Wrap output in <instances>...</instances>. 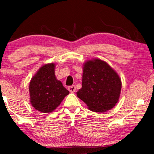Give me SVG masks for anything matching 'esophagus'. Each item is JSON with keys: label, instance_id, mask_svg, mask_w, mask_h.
Listing matches in <instances>:
<instances>
[{"label": "esophagus", "instance_id": "34e87169", "mask_svg": "<svg viewBox=\"0 0 154 154\" xmlns=\"http://www.w3.org/2000/svg\"><path fill=\"white\" fill-rule=\"evenodd\" d=\"M68 90L69 91L70 93H74L76 90V88L74 86V85H72V86H70L68 87Z\"/></svg>", "mask_w": 154, "mask_h": 154}]
</instances>
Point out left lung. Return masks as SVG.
<instances>
[{
    "instance_id": "8db88e82",
    "label": "left lung",
    "mask_w": 154,
    "mask_h": 154,
    "mask_svg": "<svg viewBox=\"0 0 154 154\" xmlns=\"http://www.w3.org/2000/svg\"><path fill=\"white\" fill-rule=\"evenodd\" d=\"M82 88L77 96L91 111L104 112L115 106L119 100L122 80L117 72L99 59L85 61L82 65Z\"/></svg>"
}]
</instances>
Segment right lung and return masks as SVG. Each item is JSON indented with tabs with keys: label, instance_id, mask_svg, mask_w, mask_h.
I'll list each match as a JSON object with an SVG mask.
<instances>
[{
	"label": "right lung",
	"instance_id": "1",
	"mask_svg": "<svg viewBox=\"0 0 154 154\" xmlns=\"http://www.w3.org/2000/svg\"><path fill=\"white\" fill-rule=\"evenodd\" d=\"M55 63L45 64L30 81V102L35 109L43 113H51L69 94L55 75Z\"/></svg>",
	"mask_w": 154,
	"mask_h": 154
}]
</instances>
